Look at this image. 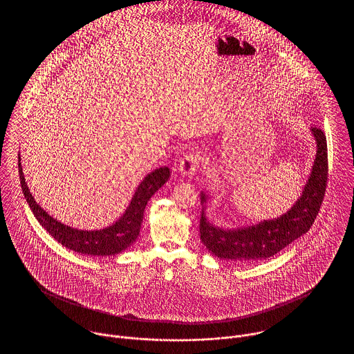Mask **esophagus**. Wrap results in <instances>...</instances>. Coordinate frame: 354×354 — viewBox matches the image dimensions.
Masks as SVG:
<instances>
[{
  "mask_svg": "<svg viewBox=\"0 0 354 354\" xmlns=\"http://www.w3.org/2000/svg\"><path fill=\"white\" fill-rule=\"evenodd\" d=\"M201 165V155L198 151H191L187 153L185 158L180 160L179 163V174L183 178H188L196 174V171L199 169Z\"/></svg>",
  "mask_w": 354,
  "mask_h": 354,
  "instance_id": "34e87169",
  "label": "esophagus"
}]
</instances>
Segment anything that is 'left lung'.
I'll list each match as a JSON object with an SVG mask.
<instances>
[{
	"mask_svg": "<svg viewBox=\"0 0 354 354\" xmlns=\"http://www.w3.org/2000/svg\"><path fill=\"white\" fill-rule=\"evenodd\" d=\"M310 134L316 140V156L310 174L300 198L279 218L261 220L245 227L223 228L208 219L207 203L209 195L205 191L201 192L202 218L199 230L201 240L208 252L221 260H264L309 231L320 211L328 179L326 138L317 127H312Z\"/></svg>",
	"mask_w": 354,
	"mask_h": 354,
	"instance_id": "left-lung-1",
	"label": "left lung"
}]
</instances>
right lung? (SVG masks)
Segmentation results:
<instances>
[{
  "mask_svg": "<svg viewBox=\"0 0 354 354\" xmlns=\"http://www.w3.org/2000/svg\"><path fill=\"white\" fill-rule=\"evenodd\" d=\"M18 172L24 196L29 204L38 223L53 236L58 243L74 252L87 256H111L123 252L138 239L146 204L152 195L165 185L169 178L167 166L153 169L139 183L135 189L129 207L117 221L101 230H78L53 218L38 203L35 202L21 166L18 153Z\"/></svg>",
  "mask_w": 354,
  "mask_h": 354,
  "instance_id": "1",
  "label": "right lung"
}]
</instances>
